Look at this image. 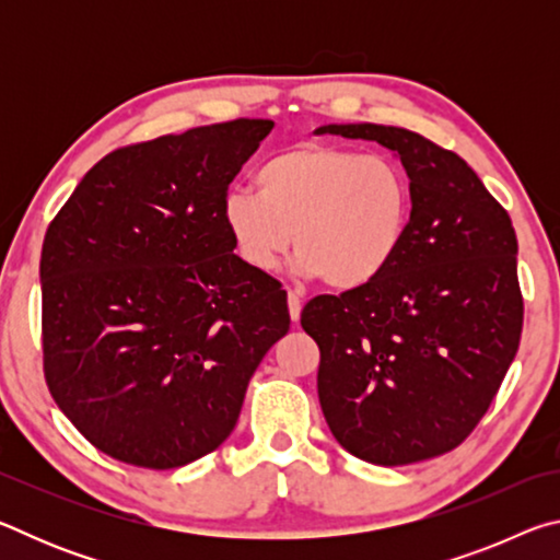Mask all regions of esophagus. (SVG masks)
I'll return each mask as SVG.
<instances>
[{"label": "esophagus", "instance_id": "obj_1", "mask_svg": "<svg viewBox=\"0 0 560 560\" xmlns=\"http://www.w3.org/2000/svg\"><path fill=\"white\" fill-rule=\"evenodd\" d=\"M289 314H291V320L296 324L299 316H301V296L296 291L289 289Z\"/></svg>", "mask_w": 560, "mask_h": 560}]
</instances>
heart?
Returning <instances> with one entry per match:
<instances>
[{"label":"heart","instance_id":"1","mask_svg":"<svg viewBox=\"0 0 560 560\" xmlns=\"http://www.w3.org/2000/svg\"><path fill=\"white\" fill-rule=\"evenodd\" d=\"M259 192L230 189L222 205L234 249L257 271L296 244L299 269L350 291L390 267L412 217V187L390 158L303 143L257 170Z\"/></svg>","mask_w":560,"mask_h":560}]
</instances>
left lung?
I'll list each match as a JSON object with an SVG mask.
<instances>
[{"label": "left lung", "instance_id": "left-lung-1", "mask_svg": "<svg viewBox=\"0 0 560 560\" xmlns=\"http://www.w3.org/2000/svg\"><path fill=\"white\" fill-rule=\"evenodd\" d=\"M316 132L393 150L412 187L390 267L301 311L320 350V410L358 459L400 467L440 457L477 428L518 350L514 224L457 153L420 132L375 122Z\"/></svg>", "mask_w": 560, "mask_h": 560}]
</instances>
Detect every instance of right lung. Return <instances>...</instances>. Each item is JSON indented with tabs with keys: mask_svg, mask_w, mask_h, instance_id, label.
I'll list each match as a JSON object with an SVG mask.
<instances>
[{
	"mask_svg": "<svg viewBox=\"0 0 560 560\" xmlns=\"http://www.w3.org/2000/svg\"><path fill=\"white\" fill-rule=\"evenodd\" d=\"M271 128L236 118L113 150L46 230V385L113 459L175 469L214 452L287 336V291L236 257L222 217Z\"/></svg>",
	"mask_w": 560,
	"mask_h": 560,
	"instance_id": "obj_1",
	"label": "right lung"
}]
</instances>
